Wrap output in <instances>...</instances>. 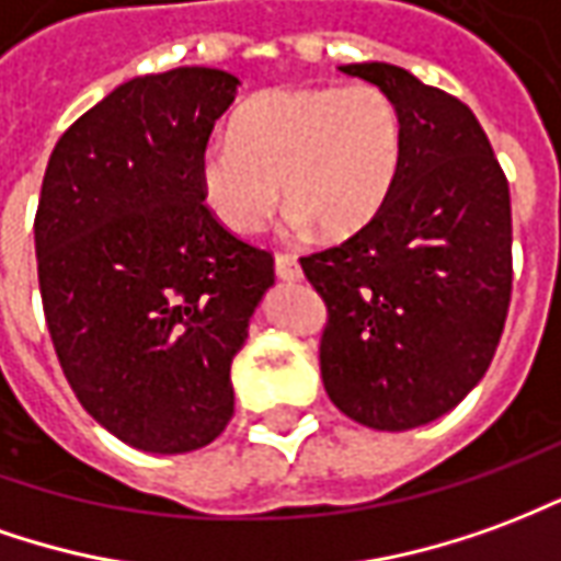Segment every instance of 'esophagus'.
Wrapping results in <instances>:
<instances>
[{
	"instance_id": "1",
	"label": "esophagus",
	"mask_w": 561,
	"mask_h": 561,
	"mask_svg": "<svg viewBox=\"0 0 561 561\" xmlns=\"http://www.w3.org/2000/svg\"><path fill=\"white\" fill-rule=\"evenodd\" d=\"M274 274H277L280 280H299L301 268L293 256H284V253H280V256H274Z\"/></svg>"
}]
</instances>
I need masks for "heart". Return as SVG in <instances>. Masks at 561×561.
<instances>
[{
  "instance_id": "heart-1",
  "label": "heart",
  "mask_w": 561,
  "mask_h": 561,
  "mask_svg": "<svg viewBox=\"0 0 561 561\" xmlns=\"http://www.w3.org/2000/svg\"><path fill=\"white\" fill-rule=\"evenodd\" d=\"M399 169L401 117L380 87H277L241 102L229 141L205 147L198 193L236 236H256L284 196L293 229L347 241L387 208Z\"/></svg>"
}]
</instances>
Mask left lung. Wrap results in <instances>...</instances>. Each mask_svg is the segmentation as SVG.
<instances>
[{
    "mask_svg": "<svg viewBox=\"0 0 561 561\" xmlns=\"http://www.w3.org/2000/svg\"><path fill=\"white\" fill-rule=\"evenodd\" d=\"M344 75L387 93L401 169L387 208L341 248L301 256L329 323L320 371L341 414L426 426L486 375L511 305V193L468 105L389 62Z\"/></svg>",
    "mask_w": 561,
    "mask_h": 561,
    "instance_id": "obj_1",
    "label": "left lung"
}]
</instances>
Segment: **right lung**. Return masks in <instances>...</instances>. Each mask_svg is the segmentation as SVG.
<instances>
[{
  "mask_svg": "<svg viewBox=\"0 0 561 561\" xmlns=\"http://www.w3.org/2000/svg\"><path fill=\"white\" fill-rule=\"evenodd\" d=\"M224 69L114 87L50 153L35 214L45 320L83 411L129 447L190 453L236 411L232 359L274 284L198 193V157L236 102Z\"/></svg>",
  "mask_w": 561,
  "mask_h": 561,
  "instance_id": "add662e5",
  "label": "right lung"
}]
</instances>
